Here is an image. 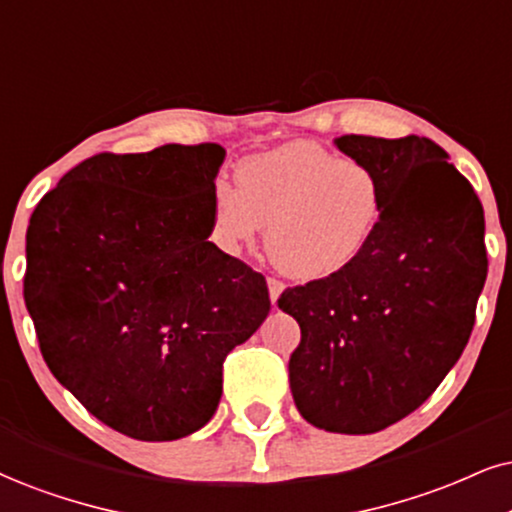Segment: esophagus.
I'll return each mask as SVG.
<instances>
[{
  "instance_id": "1",
  "label": "esophagus",
  "mask_w": 512,
  "mask_h": 512,
  "mask_svg": "<svg viewBox=\"0 0 512 512\" xmlns=\"http://www.w3.org/2000/svg\"><path fill=\"white\" fill-rule=\"evenodd\" d=\"M282 289H285V285H282V280H277V277H268V294H270V301H273V304H277V299H280Z\"/></svg>"
}]
</instances>
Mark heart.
<instances>
[{"label": "heart", "instance_id": "obj_1", "mask_svg": "<svg viewBox=\"0 0 512 512\" xmlns=\"http://www.w3.org/2000/svg\"><path fill=\"white\" fill-rule=\"evenodd\" d=\"M213 237L227 251L268 227L270 258L296 280L342 273L380 227L384 194L361 161L292 142L239 161L237 187H213Z\"/></svg>", "mask_w": 512, "mask_h": 512}]
</instances>
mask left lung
<instances>
[{
    "label": "left lung",
    "instance_id": "obj_1",
    "mask_svg": "<svg viewBox=\"0 0 512 512\" xmlns=\"http://www.w3.org/2000/svg\"><path fill=\"white\" fill-rule=\"evenodd\" d=\"M339 151L377 175L375 237L342 273L277 299L301 342L289 387L311 425L372 434L420 408L468 344L487 280L475 189L427 137L342 135Z\"/></svg>",
    "mask_w": 512,
    "mask_h": 512
}]
</instances>
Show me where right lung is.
I'll use <instances>...</instances> for the list:
<instances>
[{
	"label": "right lung",
	"mask_w": 512,
	"mask_h": 512,
	"mask_svg": "<svg viewBox=\"0 0 512 512\" xmlns=\"http://www.w3.org/2000/svg\"><path fill=\"white\" fill-rule=\"evenodd\" d=\"M220 144L90 156L30 216L23 299L52 375L111 430L204 427L223 361L270 311L266 277L208 242Z\"/></svg>",
	"instance_id": "add662e5"
}]
</instances>
